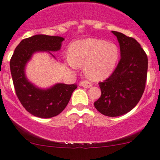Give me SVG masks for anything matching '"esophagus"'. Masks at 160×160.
I'll list each match as a JSON object with an SVG mask.
<instances>
[{"label":"esophagus","instance_id":"obj_1","mask_svg":"<svg viewBox=\"0 0 160 160\" xmlns=\"http://www.w3.org/2000/svg\"><path fill=\"white\" fill-rule=\"evenodd\" d=\"M80 86H82L84 88H90L92 87V83H89L88 81H86V80H83V81L80 82Z\"/></svg>","mask_w":160,"mask_h":160}]
</instances>
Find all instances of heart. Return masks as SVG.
Wrapping results in <instances>:
<instances>
[{
	"label": "heart",
	"instance_id": "1",
	"mask_svg": "<svg viewBox=\"0 0 160 160\" xmlns=\"http://www.w3.org/2000/svg\"><path fill=\"white\" fill-rule=\"evenodd\" d=\"M118 59V48L113 43L87 38L72 43L67 62L72 67L85 66L88 78L100 80L112 73Z\"/></svg>",
	"mask_w": 160,
	"mask_h": 160
}]
</instances>
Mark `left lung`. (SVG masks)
Listing matches in <instances>:
<instances>
[{"label": "left lung", "mask_w": 160, "mask_h": 160, "mask_svg": "<svg viewBox=\"0 0 160 160\" xmlns=\"http://www.w3.org/2000/svg\"><path fill=\"white\" fill-rule=\"evenodd\" d=\"M112 32L120 43L121 58L112 74L99 83L101 96L94 107L100 113L114 117L129 112L140 100L147 83L148 58L134 38Z\"/></svg>", "instance_id": "left-lung-1"}]
</instances>
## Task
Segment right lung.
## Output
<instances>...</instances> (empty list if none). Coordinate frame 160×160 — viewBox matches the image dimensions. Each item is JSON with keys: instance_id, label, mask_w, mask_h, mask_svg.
Instances as JSON below:
<instances>
[{"instance_id": "obj_1", "label": "right lung", "mask_w": 160, "mask_h": 160, "mask_svg": "<svg viewBox=\"0 0 160 160\" xmlns=\"http://www.w3.org/2000/svg\"><path fill=\"white\" fill-rule=\"evenodd\" d=\"M61 37L38 34L25 38L15 48L10 61L16 95L28 112L40 118H51L65 109L77 86L58 83L48 90L37 88L27 80L24 68L36 51H56L60 49Z\"/></svg>"}]
</instances>
